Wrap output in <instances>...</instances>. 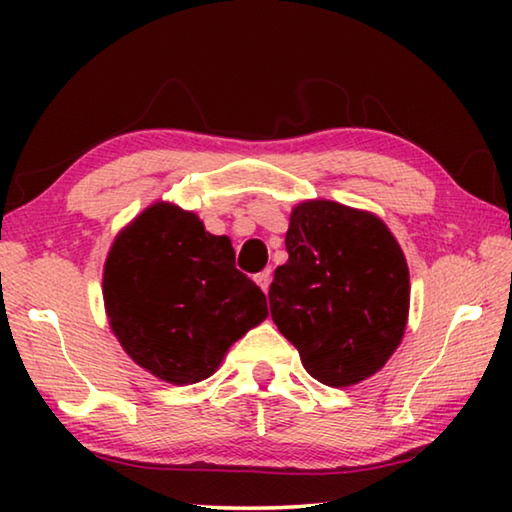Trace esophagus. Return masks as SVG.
<instances>
[{"instance_id": "obj_1", "label": "esophagus", "mask_w": 512, "mask_h": 512, "mask_svg": "<svg viewBox=\"0 0 512 512\" xmlns=\"http://www.w3.org/2000/svg\"><path fill=\"white\" fill-rule=\"evenodd\" d=\"M271 277H273L271 268H264L262 273H257V275H255V280H257L259 287H262V291H264V293L268 291V287H271Z\"/></svg>"}]
</instances>
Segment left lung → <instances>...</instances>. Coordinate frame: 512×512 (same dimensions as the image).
I'll return each instance as SVG.
<instances>
[{
  "mask_svg": "<svg viewBox=\"0 0 512 512\" xmlns=\"http://www.w3.org/2000/svg\"><path fill=\"white\" fill-rule=\"evenodd\" d=\"M289 262L268 291L277 329L320 384L343 388L375 375L409 318V266L379 216L334 201L293 207Z\"/></svg>",
  "mask_w": 512,
  "mask_h": 512,
  "instance_id": "left-lung-1",
  "label": "left lung"
}]
</instances>
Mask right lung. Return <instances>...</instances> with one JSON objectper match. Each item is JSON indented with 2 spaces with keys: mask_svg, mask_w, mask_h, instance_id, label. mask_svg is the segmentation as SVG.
I'll use <instances>...</instances> for the list:
<instances>
[{
  "mask_svg": "<svg viewBox=\"0 0 512 512\" xmlns=\"http://www.w3.org/2000/svg\"><path fill=\"white\" fill-rule=\"evenodd\" d=\"M103 302L128 357L176 386L214 375L230 345L268 316L262 289L237 271L230 239L164 201L117 235Z\"/></svg>",
  "mask_w": 512,
  "mask_h": 512,
  "instance_id": "add662e5",
  "label": "right lung"
}]
</instances>
